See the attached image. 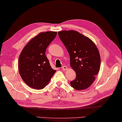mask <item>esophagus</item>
Listing matches in <instances>:
<instances>
[{
  "label": "esophagus",
  "mask_w": 122,
  "mask_h": 122,
  "mask_svg": "<svg viewBox=\"0 0 122 122\" xmlns=\"http://www.w3.org/2000/svg\"><path fill=\"white\" fill-rule=\"evenodd\" d=\"M61 68L62 69V70H64V71L67 70V69H68V68L66 66H62Z\"/></svg>",
  "instance_id": "esophagus-1"
}]
</instances>
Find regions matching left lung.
Here are the masks:
<instances>
[{"label": "left lung", "mask_w": 122, "mask_h": 122, "mask_svg": "<svg viewBox=\"0 0 122 122\" xmlns=\"http://www.w3.org/2000/svg\"><path fill=\"white\" fill-rule=\"evenodd\" d=\"M70 55V66L76 78L70 82L77 90L86 89L92 84L100 71L101 57L96 45L90 38L73 30L58 32Z\"/></svg>", "instance_id": "8db88e82"}]
</instances>
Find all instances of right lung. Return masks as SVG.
<instances>
[{"mask_svg": "<svg viewBox=\"0 0 122 122\" xmlns=\"http://www.w3.org/2000/svg\"><path fill=\"white\" fill-rule=\"evenodd\" d=\"M56 35L57 32L53 31L40 33L25 45L19 55V74L32 88H44L56 71L52 68L45 54L46 49Z\"/></svg>", "mask_w": 122, "mask_h": 122, "instance_id": "1", "label": "right lung"}]
</instances>
